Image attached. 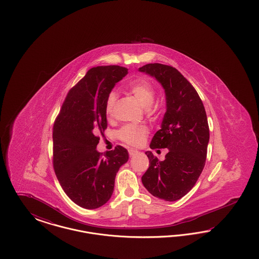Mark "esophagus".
Segmentation results:
<instances>
[{
	"mask_svg": "<svg viewBox=\"0 0 259 259\" xmlns=\"http://www.w3.org/2000/svg\"><path fill=\"white\" fill-rule=\"evenodd\" d=\"M137 152H138V151H137L136 149H129V155H130V156H134Z\"/></svg>",
	"mask_w": 259,
	"mask_h": 259,
	"instance_id": "obj_1",
	"label": "esophagus"
}]
</instances>
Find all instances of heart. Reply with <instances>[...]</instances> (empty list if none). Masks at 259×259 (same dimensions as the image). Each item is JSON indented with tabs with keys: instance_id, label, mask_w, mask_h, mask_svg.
<instances>
[{
	"instance_id": "obj_1",
	"label": "heart",
	"mask_w": 259,
	"mask_h": 259,
	"mask_svg": "<svg viewBox=\"0 0 259 259\" xmlns=\"http://www.w3.org/2000/svg\"><path fill=\"white\" fill-rule=\"evenodd\" d=\"M130 93L135 97L140 105L145 109L149 110L154 103L155 99V89L151 83L146 80H139L133 82L130 85ZM116 93L111 92L106 101V113L111 116L116 103ZM148 136V129L145 126H136V125H125L119 132L118 137L124 143L131 146H141L145 143Z\"/></svg>"
}]
</instances>
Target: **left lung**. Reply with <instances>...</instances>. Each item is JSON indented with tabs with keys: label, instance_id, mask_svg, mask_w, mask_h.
Instances as JSON below:
<instances>
[{
	"label": "left lung",
	"instance_id": "left-lung-1",
	"mask_svg": "<svg viewBox=\"0 0 259 259\" xmlns=\"http://www.w3.org/2000/svg\"><path fill=\"white\" fill-rule=\"evenodd\" d=\"M139 71L154 77L166 96L161 129L149 147L169 149L163 161L146 152L149 167L142 182L154 197L177 201L191 190L205 166L209 140L206 111L195 88L177 69L153 63Z\"/></svg>",
	"mask_w": 259,
	"mask_h": 259
}]
</instances>
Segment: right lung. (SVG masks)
I'll return each instance as SVG.
<instances>
[{
	"instance_id": "right-lung-1",
	"label": "right lung",
	"mask_w": 259,
	"mask_h": 259,
	"mask_svg": "<svg viewBox=\"0 0 259 259\" xmlns=\"http://www.w3.org/2000/svg\"><path fill=\"white\" fill-rule=\"evenodd\" d=\"M128 74L120 66L90 69L68 93L53 126V168L63 190L84 209H97L111 197L114 180L128 158L121 146L99 152L98 135L108 126L106 101Z\"/></svg>"
}]
</instances>
